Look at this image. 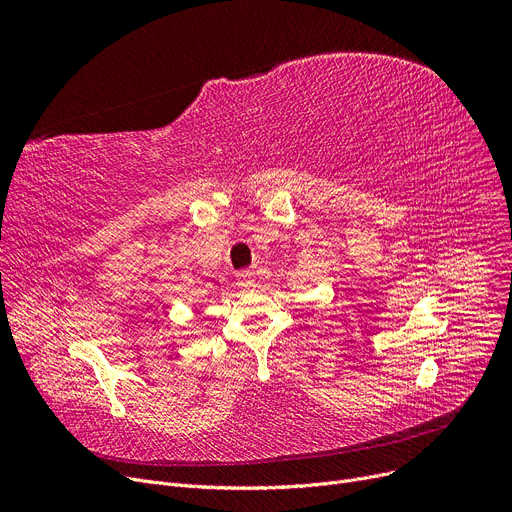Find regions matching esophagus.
I'll return each instance as SVG.
<instances>
[{
	"mask_svg": "<svg viewBox=\"0 0 512 512\" xmlns=\"http://www.w3.org/2000/svg\"><path fill=\"white\" fill-rule=\"evenodd\" d=\"M238 286H242V288H249V286H253V272H240L238 274Z\"/></svg>",
	"mask_w": 512,
	"mask_h": 512,
	"instance_id": "esophagus-1",
	"label": "esophagus"
}]
</instances>
